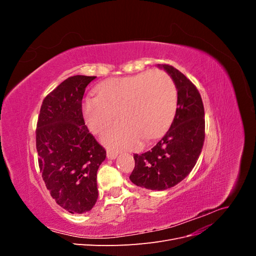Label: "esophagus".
Returning a JSON list of instances; mask_svg holds the SVG:
<instances>
[{"label": "esophagus", "instance_id": "34e87169", "mask_svg": "<svg viewBox=\"0 0 256 256\" xmlns=\"http://www.w3.org/2000/svg\"><path fill=\"white\" fill-rule=\"evenodd\" d=\"M106 157H108V159L113 160V159H115L116 157H118V152H113V150H108L106 152Z\"/></svg>", "mask_w": 256, "mask_h": 256}]
</instances>
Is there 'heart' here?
I'll return each instance as SVG.
<instances>
[{
  "label": "heart",
  "instance_id": "1",
  "mask_svg": "<svg viewBox=\"0 0 256 256\" xmlns=\"http://www.w3.org/2000/svg\"><path fill=\"white\" fill-rule=\"evenodd\" d=\"M98 95L84 99L82 111L92 134L102 131V140L114 150L136 148L141 141L150 142L171 126L177 108V88L164 70L112 78L99 85Z\"/></svg>",
  "mask_w": 256,
  "mask_h": 256
}]
</instances>
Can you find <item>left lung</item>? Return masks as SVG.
Listing matches in <instances>:
<instances>
[{
    "label": "left lung",
    "mask_w": 256,
    "mask_h": 256,
    "mask_svg": "<svg viewBox=\"0 0 256 256\" xmlns=\"http://www.w3.org/2000/svg\"><path fill=\"white\" fill-rule=\"evenodd\" d=\"M159 67L171 76L177 88V109L164 136L144 154H134L130 180L138 187L166 190L180 182L194 168L205 140L204 106L196 86L171 65Z\"/></svg>",
    "instance_id": "8db88e82"
}]
</instances>
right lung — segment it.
<instances>
[{"instance_id": "obj_1", "label": "right lung", "mask_w": 256, "mask_h": 256, "mask_svg": "<svg viewBox=\"0 0 256 256\" xmlns=\"http://www.w3.org/2000/svg\"><path fill=\"white\" fill-rule=\"evenodd\" d=\"M96 76H74L44 97L36 126L38 164L51 196L70 214L86 212L98 198L97 171L106 150L88 127L82 98Z\"/></svg>"}]
</instances>
